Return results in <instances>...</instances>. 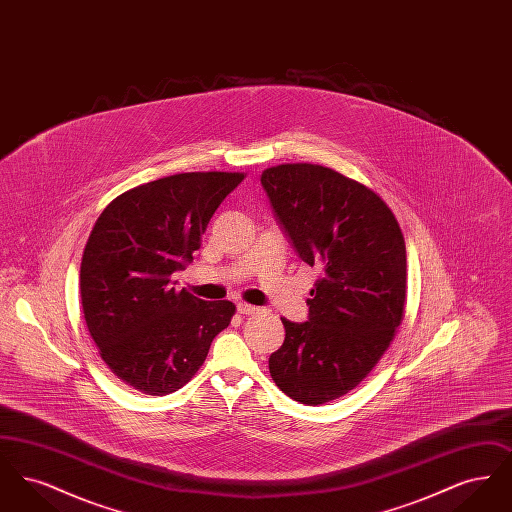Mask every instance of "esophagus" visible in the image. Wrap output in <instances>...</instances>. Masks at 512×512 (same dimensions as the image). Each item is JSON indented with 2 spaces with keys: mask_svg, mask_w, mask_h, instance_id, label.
<instances>
[{
  "mask_svg": "<svg viewBox=\"0 0 512 512\" xmlns=\"http://www.w3.org/2000/svg\"><path fill=\"white\" fill-rule=\"evenodd\" d=\"M261 309L259 307H255V305H249V303H238V313L240 315H255V313H259Z\"/></svg>",
  "mask_w": 512,
  "mask_h": 512,
  "instance_id": "34e87169",
  "label": "esophagus"
}]
</instances>
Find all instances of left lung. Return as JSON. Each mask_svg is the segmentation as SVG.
I'll list each match as a JSON object with an SVG mask.
<instances>
[{
	"label": "left lung",
	"instance_id": "left-lung-1",
	"mask_svg": "<svg viewBox=\"0 0 512 512\" xmlns=\"http://www.w3.org/2000/svg\"><path fill=\"white\" fill-rule=\"evenodd\" d=\"M261 184L299 257L320 270L309 320L282 318L268 370L293 401L317 407L355 390L390 347L407 301L405 238L380 195L334 169L286 163Z\"/></svg>",
	"mask_w": 512,
	"mask_h": 512
}]
</instances>
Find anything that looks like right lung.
<instances>
[{
	"label": "right lung",
	"mask_w": 512,
	"mask_h": 512,
	"mask_svg": "<svg viewBox=\"0 0 512 512\" xmlns=\"http://www.w3.org/2000/svg\"><path fill=\"white\" fill-rule=\"evenodd\" d=\"M244 172H182L115 197L84 247L80 299L99 355L124 384L169 395L203 365L236 313L171 286L194 261L201 236Z\"/></svg>",
	"instance_id": "add662e5"
}]
</instances>
